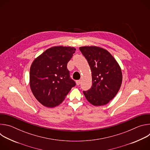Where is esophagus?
I'll list each match as a JSON object with an SVG mask.
<instances>
[{"instance_id":"34e87169","label":"esophagus","mask_w":150,"mask_h":150,"mask_svg":"<svg viewBox=\"0 0 150 150\" xmlns=\"http://www.w3.org/2000/svg\"><path fill=\"white\" fill-rule=\"evenodd\" d=\"M76 85H79L81 83V80H80V79H79V80L76 81Z\"/></svg>"}]
</instances>
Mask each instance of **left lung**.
<instances>
[{"label":"left lung","mask_w":150,"mask_h":150,"mask_svg":"<svg viewBox=\"0 0 150 150\" xmlns=\"http://www.w3.org/2000/svg\"><path fill=\"white\" fill-rule=\"evenodd\" d=\"M79 50L88 62L93 85L83 91L87 100L96 106L108 104L118 93L122 82L119 64L106 50L96 46H85Z\"/></svg>","instance_id":"left-lung-1"}]
</instances>
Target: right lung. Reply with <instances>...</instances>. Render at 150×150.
Wrapping results in <instances>:
<instances>
[{
    "label": "right lung",
    "mask_w": 150,
    "mask_h": 150,
    "mask_svg": "<svg viewBox=\"0 0 150 150\" xmlns=\"http://www.w3.org/2000/svg\"><path fill=\"white\" fill-rule=\"evenodd\" d=\"M75 50L71 47H53L33 61L30 85L34 97L41 104L47 108L58 105L75 86L67 68Z\"/></svg>",
    "instance_id": "right-lung-1"
}]
</instances>
